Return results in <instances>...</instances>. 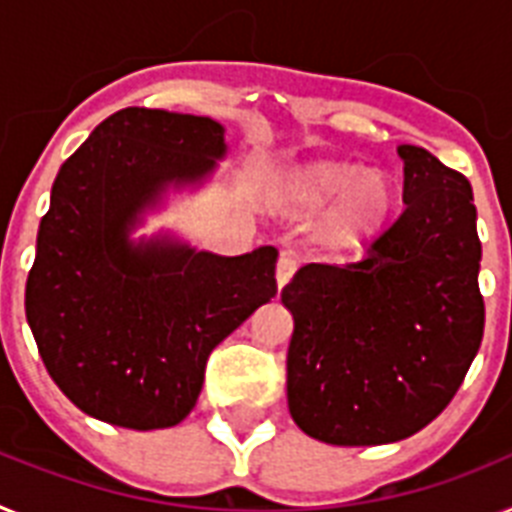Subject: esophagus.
Returning <instances> with one entry per match:
<instances>
[{"label":"esophagus","mask_w":512,"mask_h":512,"mask_svg":"<svg viewBox=\"0 0 512 512\" xmlns=\"http://www.w3.org/2000/svg\"><path fill=\"white\" fill-rule=\"evenodd\" d=\"M293 274H295V259L290 256V253H282L280 261H277V287H285Z\"/></svg>","instance_id":"34e87169"}]
</instances>
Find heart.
I'll list each match as a JSON object with an SVG mask.
<instances>
[{
	"label": "heart",
	"instance_id": "1",
	"mask_svg": "<svg viewBox=\"0 0 512 512\" xmlns=\"http://www.w3.org/2000/svg\"><path fill=\"white\" fill-rule=\"evenodd\" d=\"M272 201L282 214L298 219L324 208L316 238L332 251H363L390 222L395 190L379 170L314 159L282 170L272 185Z\"/></svg>",
	"mask_w": 512,
	"mask_h": 512
}]
</instances>
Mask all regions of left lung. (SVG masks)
<instances>
[{"instance_id":"left-lung-1","label":"left lung","mask_w":512,"mask_h":512,"mask_svg":"<svg viewBox=\"0 0 512 512\" xmlns=\"http://www.w3.org/2000/svg\"><path fill=\"white\" fill-rule=\"evenodd\" d=\"M403 204L356 264H306L293 314L287 408L327 445H387L445 411L484 335L471 183L421 146H398Z\"/></svg>"}]
</instances>
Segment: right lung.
Returning a JSON list of instances; mask_svg holds the SVG:
<instances>
[{
  "label": "right lung",
  "mask_w": 512,
  "mask_h": 512,
  "mask_svg": "<svg viewBox=\"0 0 512 512\" xmlns=\"http://www.w3.org/2000/svg\"><path fill=\"white\" fill-rule=\"evenodd\" d=\"M225 156L217 120L128 107L59 167L25 316L49 377L88 416L138 432L180 424L211 350L277 295L272 246L217 256L172 232L133 238Z\"/></svg>",
  "instance_id": "add662e5"
}]
</instances>
